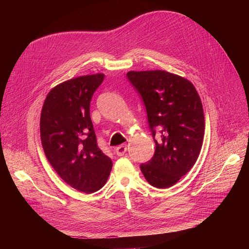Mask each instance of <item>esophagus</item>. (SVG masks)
Segmentation results:
<instances>
[{
    "mask_svg": "<svg viewBox=\"0 0 249 249\" xmlns=\"http://www.w3.org/2000/svg\"><path fill=\"white\" fill-rule=\"evenodd\" d=\"M116 154L118 155V156H122V155H124L125 154V152L127 151V145H120V146H118L117 148H116Z\"/></svg>",
    "mask_w": 249,
    "mask_h": 249,
    "instance_id": "34e87169",
    "label": "esophagus"
}]
</instances>
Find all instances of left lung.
Here are the masks:
<instances>
[{
	"mask_svg": "<svg viewBox=\"0 0 249 249\" xmlns=\"http://www.w3.org/2000/svg\"><path fill=\"white\" fill-rule=\"evenodd\" d=\"M126 76L144 104L155 143L141 172L155 188L172 187L199 158L205 132L201 99L191 82L164 71H129Z\"/></svg>",
	"mask_w": 249,
	"mask_h": 249,
	"instance_id": "8db88e82",
	"label": "left lung"
}]
</instances>
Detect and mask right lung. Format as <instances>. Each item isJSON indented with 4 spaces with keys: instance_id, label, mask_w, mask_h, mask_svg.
I'll return each mask as SVG.
<instances>
[{
    "instance_id": "1",
    "label": "right lung",
    "mask_w": 249,
    "mask_h": 249,
    "mask_svg": "<svg viewBox=\"0 0 249 249\" xmlns=\"http://www.w3.org/2000/svg\"><path fill=\"white\" fill-rule=\"evenodd\" d=\"M104 77L84 75L56 86L48 93L40 117L47 160L68 185L87 194L106 184L113 165L98 146L89 115L90 100Z\"/></svg>"
}]
</instances>
